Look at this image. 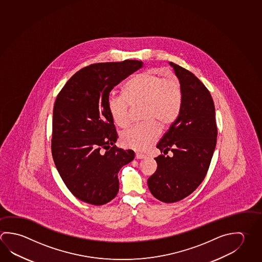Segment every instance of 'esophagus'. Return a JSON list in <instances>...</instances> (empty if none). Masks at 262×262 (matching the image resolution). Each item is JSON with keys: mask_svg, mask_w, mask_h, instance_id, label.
<instances>
[{"mask_svg": "<svg viewBox=\"0 0 262 262\" xmlns=\"http://www.w3.org/2000/svg\"><path fill=\"white\" fill-rule=\"evenodd\" d=\"M146 157V156H144V155H142V154H140V152H136V155H135V158L136 159H144Z\"/></svg>", "mask_w": 262, "mask_h": 262, "instance_id": "1", "label": "esophagus"}]
</instances>
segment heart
I'll return each instance as SVG.
<instances>
[{"mask_svg":"<svg viewBox=\"0 0 262 262\" xmlns=\"http://www.w3.org/2000/svg\"><path fill=\"white\" fill-rule=\"evenodd\" d=\"M125 96L112 94L108 107L116 124L121 128L129 122V105H143L142 119L145 120L121 133L122 145L136 151H145L160 134L162 126L169 125L179 115L182 90L176 79H167L154 72L139 74L126 84Z\"/></svg>","mask_w":262,"mask_h":262,"instance_id":"b5f03b06","label":"heart"}]
</instances>
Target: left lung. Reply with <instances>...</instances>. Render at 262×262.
<instances>
[{"label": "left lung", "instance_id": "1", "mask_svg": "<svg viewBox=\"0 0 262 262\" xmlns=\"http://www.w3.org/2000/svg\"><path fill=\"white\" fill-rule=\"evenodd\" d=\"M179 78L182 104L177 120L157 143V169L148 179L154 197L171 203L188 197L205 178L215 149V108L205 85L188 70L169 62ZM166 155V154H165Z\"/></svg>", "mask_w": 262, "mask_h": 262}]
</instances>
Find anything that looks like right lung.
I'll return each mask as SVG.
<instances>
[{"label": "right lung", "instance_id": "add662e5", "mask_svg": "<svg viewBox=\"0 0 262 262\" xmlns=\"http://www.w3.org/2000/svg\"><path fill=\"white\" fill-rule=\"evenodd\" d=\"M143 66L140 60L101 62L74 74L56 98L51 152L66 187L75 197L103 205L117 196L118 173L134 159L116 146L118 133L108 107L111 90Z\"/></svg>", "mask_w": 262, "mask_h": 262}]
</instances>
